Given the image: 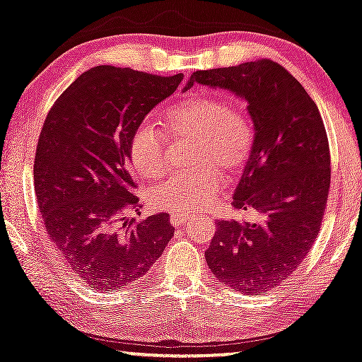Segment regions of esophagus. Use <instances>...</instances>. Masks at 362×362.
Instances as JSON below:
<instances>
[{
    "label": "esophagus",
    "instance_id": "esophagus-1",
    "mask_svg": "<svg viewBox=\"0 0 362 362\" xmlns=\"http://www.w3.org/2000/svg\"><path fill=\"white\" fill-rule=\"evenodd\" d=\"M189 221H190L189 215H182V214H173L172 217H170L172 226H175V227H178V226H185V223L189 222Z\"/></svg>",
    "mask_w": 362,
    "mask_h": 362
}]
</instances>
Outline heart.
I'll return each instance as SVG.
<instances>
[{"label": "heart", "mask_w": 362, "mask_h": 362, "mask_svg": "<svg viewBox=\"0 0 362 362\" xmlns=\"http://www.w3.org/2000/svg\"><path fill=\"white\" fill-rule=\"evenodd\" d=\"M160 123L170 139L194 136L195 167L173 172L150 187V205L175 214L205 210L221 190L222 172L235 177L245 167L254 147L252 127L234 103L199 91L163 110ZM128 155L139 175L158 177L165 168V135L152 122L139 123L128 141Z\"/></svg>", "instance_id": "1"}]
</instances>
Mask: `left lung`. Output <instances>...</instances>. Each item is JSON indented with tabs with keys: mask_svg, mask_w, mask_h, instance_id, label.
Returning <instances> with one entry per match:
<instances>
[{
	"mask_svg": "<svg viewBox=\"0 0 362 362\" xmlns=\"http://www.w3.org/2000/svg\"><path fill=\"white\" fill-rule=\"evenodd\" d=\"M222 88L247 102L254 147L232 205L257 222H217L205 252L218 281L260 294L299 267L321 228L331 184V157L317 105L304 86L271 59L194 71L187 81Z\"/></svg>",
	"mask_w": 362,
	"mask_h": 362,
	"instance_id": "8db88e82",
	"label": "left lung"
}]
</instances>
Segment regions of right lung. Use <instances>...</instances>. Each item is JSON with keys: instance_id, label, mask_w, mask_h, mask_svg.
Here are the masks:
<instances>
[{"instance_id": "add662e5", "label": "right lung", "mask_w": 362, "mask_h": 362, "mask_svg": "<svg viewBox=\"0 0 362 362\" xmlns=\"http://www.w3.org/2000/svg\"><path fill=\"white\" fill-rule=\"evenodd\" d=\"M173 76L115 66L80 75L49 110L35 157V192L62 262L95 291L145 276L173 237L170 217H127L136 207L128 141L135 127L170 97Z\"/></svg>"}]
</instances>
